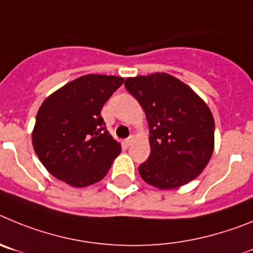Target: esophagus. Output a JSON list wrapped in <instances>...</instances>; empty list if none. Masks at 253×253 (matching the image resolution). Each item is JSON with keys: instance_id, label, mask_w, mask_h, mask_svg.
Segmentation results:
<instances>
[{"instance_id": "esophagus-1", "label": "esophagus", "mask_w": 253, "mask_h": 253, "mask_svg": "<svg viewBox=\"0 0 253 253\" xmlns=\"http://www.w3.org/2000/svg\"><path fill=\"white\" fill-rule=\"evenodd\" d=\"M133 141H135V137H133V136H129L128 138H126V145H127V146H129V145H131V143L133 142Z\"/></svg>"}]
</instances>
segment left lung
<instances>
[{
    "mask_svg": "<svg viewBox=\"0 0 253 253\" xmlns=\"http://www.w3.org/2000/svg\"><path fill=\"white\" fill-rule=\"evenodd\" d=\"M125 87L145 111L150 156L138 166L155 188L175 189L194 180L214 150V118L192 88L166 73L127 78Z\"/></svg>",
    "mask_w": 253,
    "mask_h": 253,
    "instance_id": "obj_1",
    "label": "left lung"
}]
</instances>
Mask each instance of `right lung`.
I'll list each match as a JSON object with an SVG mask.
<instances>
[{
  "label": "right lung",
  "mask_w": 253,
  "mask_h": 253,
  "mask_svg": "<svg viewBox=\"0 0 253 253\" xmlns=\"http://www.w3.org/2000/svg\"><path fill=\"white\" fill-rule=\"evenodd\" d=\"M115 76L87 74L59 88L40 106L33 146L45 169L74 188L102 180L121 152L101 111L124 84Z\"/></svg>",
  "instance_id": "add662e5"
}]
</instances>
